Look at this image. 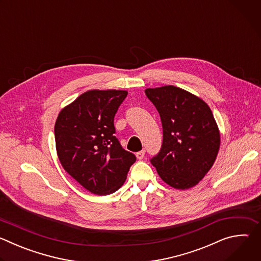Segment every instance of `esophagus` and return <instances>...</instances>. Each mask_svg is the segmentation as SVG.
I'll return each instance as SVG.
<instances>
[{
    "label": "esophagus",
    "instance_id": "obj_1",
    "mask_svg": "<svg viewBox=\"0 0 261 261\" xmlns=\"http://www.w3.org/2000/svg\"><path fill=\"white\" fill-rule=\"evenodd\" d=\"M144 154H145V151H144V150H142V151H140V152H137V153H136V158H137L138 160H142V159L144 158Z\"/></svg>",
    "mask_w": 261,
    "mask_h": 261
}]
</instances>
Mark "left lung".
Returning a JSON list of instances; mask_svg holds the SVG:
<instances>
[{"mask_svg":"<svg viewBox=\"0 0 261 261\" xmlns=\"http://www.w3.org/2000/svg\"><path fill=\"white\" fill-rule=\"evenodd\" d=\"M144 92L157 108L163 128L161 150L151 163L171 187H194L212 168L220 147V132L211 108L202 99L174 86Z\"/></svg>","mask_w":261,"mask_h":261,"instance_id":"left-lung-1","label":"left lung"}]
</instances>
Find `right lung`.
<instances>
[{
    "instance_id": "1",
    "label": "right lung",
    "mask_w": 261,
    "mask_h": 261,
    "mask_svg": "<svg viewBox=\"0 0 261 261\" xmlns=\"http://www.w3.org/2000/svg\"><path fill=\"white\" fill-rule=\"evenodd\" d=\"M127 95L120 90L88 91L64 107L56 121V147L62 166L97 195L120 189L136 161L115 136L114 118Z\"/></svg>"
}]
</instances>
